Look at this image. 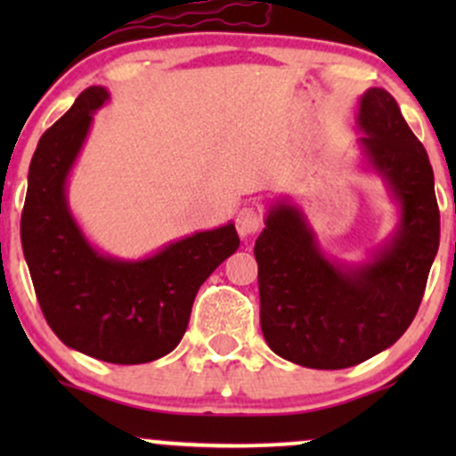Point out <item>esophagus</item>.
Returning a JSON list of instances; mask_svg holds the SVG:
<instances>
[{"label":"esophagus","mask_w":456,"mask_h":456,"mask_svg":"<svg viewBox=\"0 0 456 456\" xmlns=\"http://www.w3.org/2000/svg\"><path fill=\"white\" fill-rule=\"evenodd\" d=\"M235 227L242 238H250L253 233H257L261 229V212L259 208H242L235 218Z\"/></svg>","instance_id":"34e87169"}]
</instances>
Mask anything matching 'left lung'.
<instances>
[{"mask_svg": "<svg viewBox=\"0 0 456 456\" xmlns=\"http://www.w3.org/2000/svg\"><path fill=\"white\" fill-rule=\"evenodd\" d=\"M360 150L399 206L395 233L362 264L330 259L305 212L276 201L255 242L261 332L274 354L308 369H347L403 337L439 248L436 182L427 150L381 87L362 94Z\"/></svg>", "mask_w": 456, "mask_h": 456, "instance_id": "left-lung-1", "label": "left lung"}]
</instances>
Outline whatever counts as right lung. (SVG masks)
I'll return each instance as SVG.
<instances>
[{
  "label": "right lung",
  "mask_w": 456,
  "mask_h": 456,
  "mask_svg": "<svg viewBox=\"0 0 456 456\" xmlns=\"http://www.w3.org/2000/svg\"><path fill=\"white\" fill-rule=\"evenodd\" d=\"M107 101L104 87H87L40 137L20 244L43 315L61 343L104 362L143 364L177 347L199 287L238 250L240 238L227 223L137 261L94 248L72 216L66 184L94 113Z\"/></svg>",
  "instance_id": "right-lung-1"
}]
</instances>
